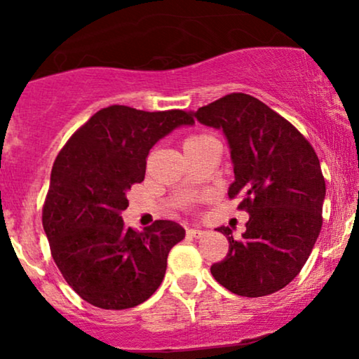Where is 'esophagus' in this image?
Returning a JSON list of instances; mask_svg holds the SVG:
<instances>
[{
	"instance_id": "34e87169",
	"label": "esophagus",
	"mask_w": 359,
	"mask_h": 359,
	"mask_svg": "<svg viewBox=\"0 0 359 359\" xmlns=\"http://www.w3.org/2000/svg\"><path fill=\"white\" fill-rule=\"evenodd\" d=\"M205 233H208V232H205V230H203V229H189L188 230V235H191V237H194V238L204 237Z\"/></svg>"
}]
</instances>
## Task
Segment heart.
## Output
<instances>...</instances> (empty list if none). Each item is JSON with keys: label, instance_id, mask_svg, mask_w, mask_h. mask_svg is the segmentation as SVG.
<instances>
[{"label": "heart", "instance_id": "obj_1", "mask_svg": "<svg viewBox=\"0 0 359 359\" xmlns=\"http://www.w3.org/2000/svg\"><path fill=\"white\" fill-rule=\"evenodd\" d=\"M205 139H212V137H209V135H205V134H194V135H189L188 139L184 140V145L194 144V142H201V140H205Z\"/></svg>", "mask_w": 359, "mask_h": 359}]
</instances>
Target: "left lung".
<instances>
[{
	"label": "left lung",
	"mask_w": 359,
	"mask_h": 359,
	"mask_svg": "<svg viewBox=\"0 0 359 359\" xmlns=\"http://www.w3.org/2000/svg\"><path fill=\"white\" fill-rule=\"evenodd\" d=\"M201 124L222 129L235 181L229 198L242 196L247 230L229 240V253L210 273L230 292L262 297L297 276L322 229L325 180L316 150L291 122L257 97L232 93L199 107Z\"/></svg>",
	"instance_id": "left-lung-1"
}]
</instances>
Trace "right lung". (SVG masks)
<instances>
[{
	"mask_svg": "<svg viewBox=\"0 0 359 359\" xmlns=\"http://www.w3.org/2000/svg\"><path fill=\"white\" fill-rule=\"evenodd\" d=\"M189 112H147L129 106L97 111L70 137L52 166L42 225L62 276L91 306L122 311L145 302L163 281L170 250L184 238L173 220L144 232L121 217L127 191L145 178L151 147Z\"/></svg>",
	"mask_w": 359,
	"mask_h": 359,
	"instance_id": "add662e5",
	"label": "right lung"
}]
</instances>
